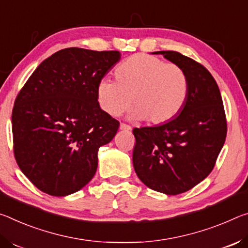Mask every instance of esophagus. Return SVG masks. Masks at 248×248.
I'll return each mask as SVG.
<instances>
[{"instance_id":"esophagus-1","label":"esophagus","mask_w":248,"mask_h":248,"mask_svg":"<svg viewBox=\"0 0 248 248\" xmlns=\"http://www.w3.org/2000/svg\"><path fill=\"white\" fill-rule=\"evenodd\" d=\"M120 129H122V131H131L132 127L129 126V125H126V124H121Z\"/></svg>"}]
</instances>
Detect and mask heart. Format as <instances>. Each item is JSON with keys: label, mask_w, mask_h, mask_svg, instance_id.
<instances>
[{"label": "heart", "mask_w": 248, "mask_h": 248, "mask_svg": "<svg viewBox=\"0 0 248 248\" xmlns=\"http://www.w3.org/2000/svg\"><path fill=\"white\" fill-rule=\"evenodd\" d=\"M188 93V77L181 67L166 63L157 57L137 54L116 68L115 82L100 81L96 99L109 116H120L132 104L131 119H145L159 125L179 114Z\"/></svg>", "instance_id": "heart-1"}]
</instances>
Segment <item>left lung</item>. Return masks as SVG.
<instances>
[{"instance_id":"1","label":"left lung","mask_w":248,"mask_h":248,"mask_svg":"<svg viewBox=\"0 0 248 248\" xmlns=\"http://www.w3.org/2000/svg\"><path fill=\"white\" fill-rule=\"evenodd\" d=\"M153 54L184 69L189 93L173 120L133 129V166L148 188L176 196L192 189L212 171L225 141V113L220 89L202 64L177 51Z\"/></svg>"}]
</instances>
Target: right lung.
<instances>
[{"label":"right lung","instance_id":"obj_1","mask_svg":"<svg viewBox=\"0 0 248 248\" xmlns=\"http://www.w3.org/2000/svg\"><path fill=\"white\" fill-rule=\"evenodd\" d=\"M120 51L66 48L36 68L12 113L14 155L36 188L66 197L88 185L97 152L120 123L96 99L97 84L120 62Z\"/></svg>","mask_w":248,"mask_h":248}]
</instances>
